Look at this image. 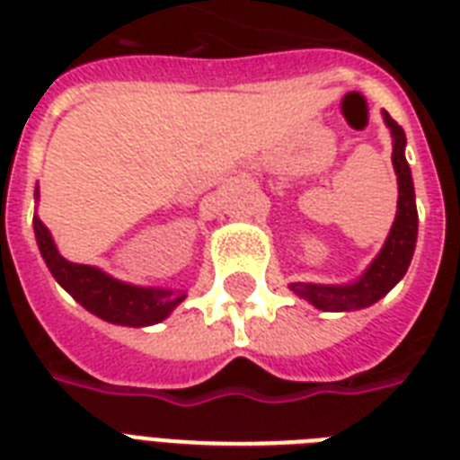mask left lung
I'll list each match as a JSON object with an SVG mask.
<instances>
[{
    "label": "left lung",
    "mask_w": 460,
    "mask_h": 460,
    "mask_svg": "<svg viewBox=\"0 0 460 460\" xmlns=\"http://www.w3.org/2000/svg\"><path fill=\"white\" fill-rule=\"evenodd\" d=\"M385 124L389 126L394 138V172L399 176V202H396V219L392 224V231L386 236L379 255L370 262L356 281L343 284V287H329V284H303L296 281L291 284V291L296 296L305 298L310 305L317 310H329V313H346V310H360L372 303H377L382 296L392 291L403 274L408 272L411 258L415 251V238H418V208H415V188L411 166L406 162V133L389 114H382Z\"/></svg>",
    "instance_id": "8db88e82"
}]
</instances>
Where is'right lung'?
<instances>
[{"label":"right lung","mask_w":460,"mask_h":460,"mask_svg":"<svg viewBox=\"0 0 460 460\" xmlns=\"http://www.w3.org/2000/svg\"><path fill=\"white\" fill-rule=\"evenodd\" d=\"M38 195V190H35ZM38 248L42 260L49 267V272L59 287H64L75 301L85 310L97 317L111 322V324H124V327H150L164 317H169L173 307L179 305L186 294L169 291V288H143L131 287L124 281L114 279L102 270L90 265H75L61 258L54 238L40 217H32Z\"/></svg>","instance_id":"right-lung-1"}]
</instances>
